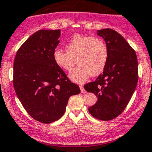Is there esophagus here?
<instances>
[{"mask_svg": "<svg viewBox=\"0 0 152 152\" xmlns=\"http://www.w3.org/2000/svg\"><path fill=\"white\" fill-rule=\"evenodd\" d=\"M80 92H81V93H86V91L85 90L83 85H80Z\"/></svg>", "mask_w": 152, "mask_h": 152, "instance_id": "1", "label": "esophagus"}]
</instances>
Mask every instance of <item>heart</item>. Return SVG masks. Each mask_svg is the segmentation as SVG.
<instances>
[{
	"instance_id": "b5f03b06",
	"label": "heart",
	"mask_w": 152,
	"mask_h": 152,
	"mask_svg": "<svg viewBox=\"0 0 152 152\" xmlns=\"http://www.w3.org/2000/svg\"><path fill=\"white\" fill-rule=\"evenodd\" d=\"M66 52L57 48L53 52V59L58 67L71 71L76 62L79 64L69 74L71 80L83 83L91 75L98 76L104 70L109 50L105 42L98 37L75 34L66 45Z\"/></svg>"
}]
</instances>
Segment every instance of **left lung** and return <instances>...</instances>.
I'll use <instances>...</instances> for the list:
<instances>
[{"label": "left lung", "mask_w": 152, "mask_h": 152, "mask_svg": "<svg viewBox=\"0 0 152 152\" xmlns=\"http://www.w3.org/2000/svg\"><path fill=\"white\" fill-rule=\"evenodd\" d=\"M97 34L106 42L109 59L103 73L84 85V89L98 97L96 103L88 109L89 113L109 121L120 115L131 100L138 81V62L134 49L116 31L102 29Z\"/></svg>", "instance_id": "8db88e82"}]
</instances>
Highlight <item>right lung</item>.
<instances>
[{"label":"right lung","mask_w":152,"mask_h":152,"mask_svg":"<svg viewBox=\"0 0 152 152\" xmlns=\"http://www.w3.org/2000/svg\"><path fill=\"white\" fill-rule=\"evenodd\" d=\"M60 37V30H38L23 43L14 60L16 95L32 118L45 124L58 120L70 96L80 92L53 59Z\"/></svg>","instance_id":"right-lung-1"}]
</instances>
